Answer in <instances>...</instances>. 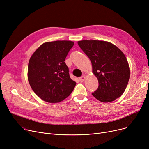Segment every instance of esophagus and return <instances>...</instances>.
I'll return each mask as SVG.
<instances>
[{"label":"esophagus","instance_id":"1","mask_svg":"<svg viewBox=\"0 0 149 149\" xmlns=\"http://www.w3.org/2000/svg\"><path fill=\"white\" fill-rule=\"evenodd\" d=\"M85 79H86V77H85V76H84V75H83V76H81V77H80V79H79V80H80V81L81 82H83V81H84Z\"/></svg>","mask_w":149,"mask_h":149}]
</instances>
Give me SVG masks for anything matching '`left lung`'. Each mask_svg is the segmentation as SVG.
<instances>
[{
  "label": "left lung",
  "mask_w": 149,
  "mask_h": 149,
  "mask_svg": "<svg viewBox=\"0 0 149 149\" xmlns=\"http://www.w3.org/2000/svg\"><path fill=\"white\" fill-rule=\"evenodd\" d=\"M78 45L91 61L92 73L98 79V88L92 94L103 103L120 97L130 77L128 61L115 45L102 40H81Z\"/></svg>",
  "instance_id": "1"
}]
</instances>
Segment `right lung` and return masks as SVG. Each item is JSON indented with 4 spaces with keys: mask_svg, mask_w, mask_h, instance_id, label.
Instances as JSON below:
<instances>
[{
    "mask_svg": "<svg viewBox=\"0 0 149 149\" xmlns=\"http://www.w3.org/2000/svg\"><path fill=\"white\" fill-rule=\"evenodd\" d=\"M74 42L57 40L41 45L31 56L28 79L36 94L48 103H57L73 91L76 82L71 80L65 63Z\"/></svg>",
    "mask_w": 149,
    "mask_h": 149,
    "instance_id": "1",
    "label": "right lung"
}]
</instances>
